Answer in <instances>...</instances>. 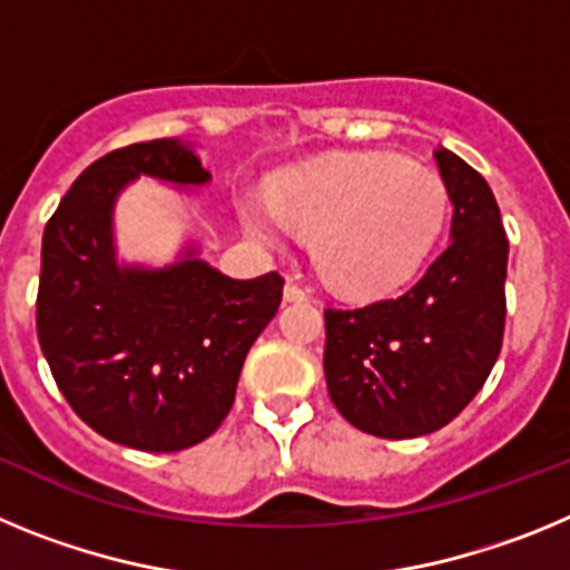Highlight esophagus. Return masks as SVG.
Here are the masks:
<instances>
[{
  "label": "esophagus",
  "mask_w": 570,
  "mask_h": 570,
  "mask_svg": "<svg viewBox=\"0 0 570 570\" xmlns=\"http://www.w3.org/2000/svg\"><path fill=\"white\" fill-rule=\"evenodd\" d=\"M308 299V291L302 288V285H296V282H288L285 285V302H305Z\"/></svg>",
  "instance_id": "obj_1"
}]
</instances>
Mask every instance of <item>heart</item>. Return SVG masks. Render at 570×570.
<instances>
[{
  "label": "heart",
  "mask_w": 570,
  "mask_h": 570,
  "mask_svg": "<svg viewBox=\"0 0 570 570\" xmlns=\"http://www.w3.org/2000/svg\"><path fill=\"white\" fill-rule=\"evenodd\" d=\"M274 203L242 199L245 228L279 245L314 234V265L347 296H382L405 285L434 250L448 216L436 170L371 150L296 165L274 179Z\"/></svg>",
  "instance_id": "heart-1"
}]
</instances>
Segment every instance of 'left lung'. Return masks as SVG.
<instances>
[{"mask_svg":"<svg viewBox=\"0 0 570 570\" xmlns=\"http://www.w3.org/2000/svg\"><path fill=\"white\" fill-rule=\"evenodd\" d=\"M454 205L451 242L414 288L354 311H325L331 402L365 434H434L480 394L505 331L508 239L491 188L434 150Z\"/></svg>","mask_w":570,"mask_h":570,"instance_id":"obj_1","label":"left lung"}]
</instances>
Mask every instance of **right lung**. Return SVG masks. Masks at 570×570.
<instances>
[{"label": "right lung", "mask_w": 570, "mask_h": 570, "mask_svg": "<svg viewBox=\"0 0 570 570\" xmlns=\"http://www.w3.org/2000/svg\"><path fill=\"white\" fill-rule=\"evenodd\" d=\"M139 176L179 190L210 183L194 145L179 139L88 165L45 225L37 331L59 391L97 434L168 454L223 425L285 279L274 271L230 279L196 242L163 268L119 259L116 199Z\"/></svg>", "instance_id": "right-lung-1"}]
</instances>
